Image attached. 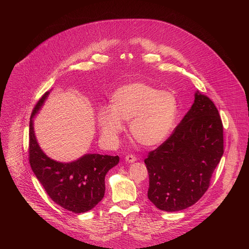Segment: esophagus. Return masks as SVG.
<instances>
[{
  "label": "esophagus",
  "mask_w": 249,
  "mask_h": 249,
  "mask_svg": "<svg viewBox=\"0 0 249 249\" xmlns=\"http://www.w3.org/2000/svg\"><path fill=\"white\" fill-rule=\"evenodd\" d=\"M125 160L128 162H135L137 160V158L134 155H128V156H126Z\"/></svg>",
  "instance_id": "34e87169"
}]
</instances>
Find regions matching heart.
<instances>
[{
	"instance_id": "heart-1",
	"label": "heart",
	"mask_w": 249,
	"mask_h": 249,
	"mask_svg": "<svg viewBox=\"0 0 249 249\" xmlns=\"http://www.w3.org/2000/svg\"><path fill=\"white\" fill-rule=\"evenodd\" d=\"M111 106H103L97 122L106 140L116 142L130 121L132 137L145 147L160 145L169 137L178 114L176 96L147 83H132L117 89Z\"/></svg>"
}]
</instances>
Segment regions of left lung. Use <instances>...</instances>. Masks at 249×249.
Instances as JSON below:
<instances>
[{
	"label": "left lung",
	"instance_id": "1",
	"mask_svg": "<svg viewBox=\"0 0 249 249\" xmlns=\"http://www.w3.org/2000/svg\"><path fill=\"white\" fill-rule=\"evenodd\" d=\"M223 132L214 102L197 91L178 126L145 160L150 179L148 198L157 208L184 210L205 194L224 154Z\"/></svg>",
	"mask_w": 249,
	"mask_h": 249
}]
</instances>
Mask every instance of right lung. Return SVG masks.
Returning <instances> with one entry per match:
<instances>
[{
	"label": "right lung",
	"instance_id": "add662e5",
	"mask_svg": "<svg viewBox=\"0 0 249 249\" xmlns=\"http://www.w3.org/2000/svg\"><path fill=\"white\" fill-rule=\"evenodd\" d=\"M49 91L35 105L29 121V163L49 197L62 208L76 214L94 208L105 192L107 171L118 164V156L87 154L72 162H59L40 149L33 130V117L41 108Z\"/></svg>",
	"mask_w": 249,
	"mask_h": 249
}]
</instances>
